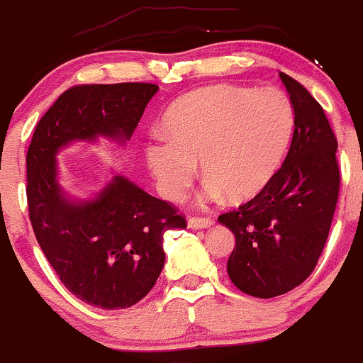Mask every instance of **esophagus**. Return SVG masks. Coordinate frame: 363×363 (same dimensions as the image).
Here are the masks:
<instances>
[{
    "instance_id": "esophagus-1",
    "label": "esophagus",
    "mask_w": 363,
    "mask_h": 363,
    "mask_svg": "<svg viewBox=\"0 0 363 363\" xmlns=\"http://www.w3.org/2000/svg\"><path fill=\"white\" fill-rule=\"evenodd\" d=\"M187 223H189V227H191V229H207V227L213 225V218H209V216H201V218L191 216V218H189Z\"/></svg>"
}]
</instances>
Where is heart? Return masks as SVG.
Returning <instances> with one entry per match:
<instances>
[{
	"label": "heart",
	"mask_w": 363,
	"mask_h": 363,
	"mask_svg": "<svg viewBox=\"0 0 363 363\" xmlns=\"http://www.w3.org/2000/svg\"><path fill=\"white\" fill-rule=\"evenodd\" d=\"M167 138H154L145 158L160 191L179 200L196 176L205 194L243 201L264 191L280 169L294 125L291 99L277 89L214 85L179 98L165 114Z\"/></svg>",
	"instance_id": "b5f03b06"
}]
</instances>
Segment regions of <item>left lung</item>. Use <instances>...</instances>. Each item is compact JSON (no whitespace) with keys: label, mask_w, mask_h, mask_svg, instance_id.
I'll use <instances>...</instances> for the list:
<instances>
[{"label":"left lung","mask_w":363,"mask_h":363,"mask_svg":"<svg viewBox=\"0 0 363 363\" xmlns=\"http://www.w3.org/2000/svg\"><path fill=\"white\" fill-rule=\"evenodd\" d=\"M294 108L284 165L267 187L218 221L233 230L227 262L233 284L256 298L289 293L307 280L325 247L340 192L338 142L322 105L280 72Z\"/></svg>","instance_id":"obj_1"}]
</instances>
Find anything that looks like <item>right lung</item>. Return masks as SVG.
<instances>
[{
    "label": "right lung",
    "instance_id": "add662e5",
    "mask_svg": "<svg viewBox=\"0 0 363 363\" xmlns=\"http://www.w3.org/2000/svg\"><path fill=\"white\" fill-rule=\"evenodd\" d=\"M154 83L74 85L38 121L27 150L28 218L67 289L99 309L147 296L165 264L163 233L185 229L174 205L116 176L96 200L70 203L56 179V152L74 140H129Z\"/></svg>",
    "mask_w": 363,
    "mask_h": 363
}]
</instances>
